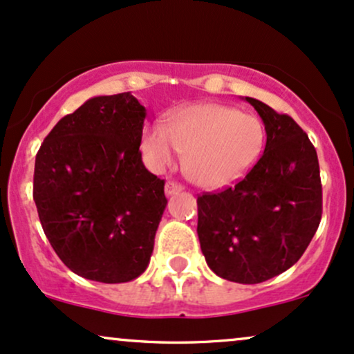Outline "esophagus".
Returning <instances> with one entry per match:
<instances>
[{
	"instance_id": "esophagus-1",
	"label": "esophagus",
	"mask_w": 354,
	"mask_h": 354,
	"mask_svg": "<svg viewBox=\"0 0 354 354\" xmlns=\"http://www.w3.org/2000/svg\"><path fill=\"white\" fill-rule=\"evenodd\" d=\"M184 190V187H182L180 184H177V182H167V184H165V195H167V197H170V195H174V194H177V192H182Z\"/></svg>"
}]
</instances>
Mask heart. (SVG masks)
<instances>
[{"mask_svg":"<svg viewBox=\"0 0 354 354\" xmlns=\"http://www.w3.org/2000/svg\"><path fill=\"white\" fill-rule=\"evenodd\" d=\"M264 123L252 113L218 103L185 108L167 128L152 124L142 138V149L154 169L167 167L185 152L184 169L200 187L228 185L250 170L263 154Z\"/></svg>","mask_w":354,"mask_h":354,"instance_id":"heart-1","label":"heart"}]
</instances>
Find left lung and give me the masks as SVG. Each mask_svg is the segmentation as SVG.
Returning a JSON list of instances; mask_svg holds the SVG:
<instances>
[{
    "label": "left lung",
    "mask_w": 354,
    "mask_h": 354,
    "mask_svg": "<svg viewBox=\"0 0 354 354\" xmlns=\"http://www.w3.org/2000/svg\"><path fill=\"white\" fill-rule=\"evenodd\" d=\"M266 149L236 185L197 198L200 248L216 276L259 283L292 268L322 220L317 151L290 116L256 98Z\"/></svg>",
    "instance_id": "8db88e82"
}]
</instances>
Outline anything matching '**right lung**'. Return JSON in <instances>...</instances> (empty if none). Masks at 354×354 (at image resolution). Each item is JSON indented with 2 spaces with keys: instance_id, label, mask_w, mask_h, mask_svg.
I'll use <instances>...</instances> for the list:
<instances>
[{
  "instance_id": "add662e5",
  "label": "right lung",
  "mask_w": 354,
  "mask_h": 354,
  "mask_svg": "<svg viewBox=\"0 0 354 354\" xmlns=\"http://www.w3.org/2000/svg\"><path fill=\"white\" fill-rule=\"evenodd\" d=\"M146 108L131 91L86 100L44 139L34 167L42 230L72 272L129 282L149 264L167 205L141 159Z\"/></svg>"
}]
</instances>
